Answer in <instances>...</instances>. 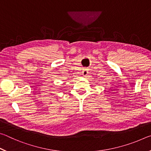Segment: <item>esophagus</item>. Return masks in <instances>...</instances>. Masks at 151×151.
I'll return each mask as SVG.
<instances>
[{"label": "esophagus", "mask_w": 151, "mask_h": 151, "mask_svg": "<svg viewBox=\"0 0 151 151\" xmlns=\"http://www.w3.org/2000/svg\"><path fill=\"white\" fill-rule=\"evenodd\" d=\"M82 73H83L82 74H83V75L84 76H86V75H87L88 74V70H86V69H83V72H82Z\"/></svg>", "instance_id": "obj_1"}]
</instances>
